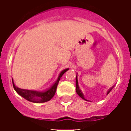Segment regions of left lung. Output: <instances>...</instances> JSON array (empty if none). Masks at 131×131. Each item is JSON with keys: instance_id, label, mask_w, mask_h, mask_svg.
Wrapping results in <instances>:
<instances>
[{"instance_id": "obj_1", "label": "left lung", "mask_w": 131, "mask_h": 131, "mask_svg": "<svg viewBox=\"0 0 131 131\" xmlns=\"http://www.w3.org/2000/svg\"><path fill=\"white\" fill-rule=\"evenodd\" d=\"M112 88H110V90H109V91L107 92V95H108V94L110 93V91L112 90ZM76 91H77V94L79 95V96L81 97L82 99H83L84 100H87L85 99V96H84V95H83V92L81 91V90L80 89L79 86V82H78V77H77H77H76Z\"/></svg>"}]
</instances>
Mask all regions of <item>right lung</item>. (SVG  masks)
<instances>
[{
  "label": "right lung",
  "instance_id": "right-lung-1",
  "mask_svg": "<svg viewBox=\"0 0 131 131\" xmlns=\"http://www.w3.org/2000/svg\"><path fill=\"white\" fill-rule=\"evenodd\" d=\"M68 70L69 69H66L64 70H63L62 71H61V73H60L59 77L57 78V81L54 82V84L52 85L49 89L46 90V91H43V92L21 89V88L17 87L15 85L13 79V87H14L15 91L17 93L18 95H19L22 97H24V99H26L28 101L31 102H34V103H43V102H46L50 100L53 97L54 94H55V92H56V90H57V85H58V83L60 81V78L62 77L63 74Z\"/></svg>",
  "mask_w": 131,
  "mask_h": 131
}]
</instances>
